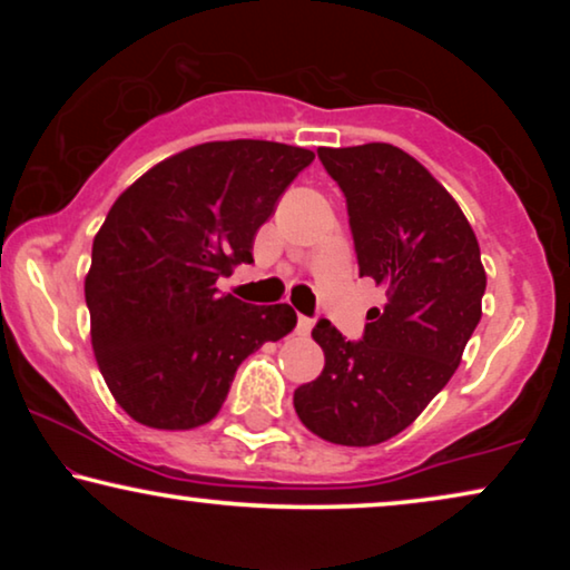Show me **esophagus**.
<instances>
[{"label": "esophagus", "instance_id": "obj_1", "mask_svg": "<svg viewBox=\"0 0 570 570\" xmlns=\"http://www.w3.org/2000/svg\"><path fill=\"white\" fill-rule=\"evenodd\" d=\"M311 326H314V322H311L308 316H298V326H295V332H298L301 337H306V334L311 332Z\"/></svg>", "mask_w": 570, "mask_h": 570}]
</instances>
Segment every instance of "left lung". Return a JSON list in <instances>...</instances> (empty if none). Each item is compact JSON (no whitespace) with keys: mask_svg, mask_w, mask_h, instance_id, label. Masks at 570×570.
I'll list each match as a JSON object with an SVG mask.
<instances>
[{"mask_svg":"<svg viewBox=\"0 0 570 570\" xmlns=\"http://www.w3.org/2000/svg\"><path fill=\"white\" fill-rule=\"evenodd\" d=\"M347 199L361 277L384 285L363 340L322 318L324 371L295 389L301 423L340 446H376L415 423L449 384L482 316L485 267L462 207L400 147H318Z\"/></svg>","mask_w":570,"mask_h":570,"instance_id":"obj_1","label":"left lung"}]
</instances>
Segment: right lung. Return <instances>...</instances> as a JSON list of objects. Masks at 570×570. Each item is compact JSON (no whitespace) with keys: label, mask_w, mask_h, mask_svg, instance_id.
<instances>
[{"label":"right lung","mask_w":570,"mask_h":570,"mask_svg":"<svg viewBox=\"0 0 570 570\" xmlns=\"http://www.w3.org/2000/svg\"><path fill=\"white\" fill-rule=\"evenodd\" d=\"M311 160L267 139L205 142L160 160L108 209L85 301L98 368L131 420L158 431L209 423L238 365L293 332L287 303L248 306L215 283L254 262L256 230Z\"/></svg>","instance_id":"obj_1"}]
</instances>
